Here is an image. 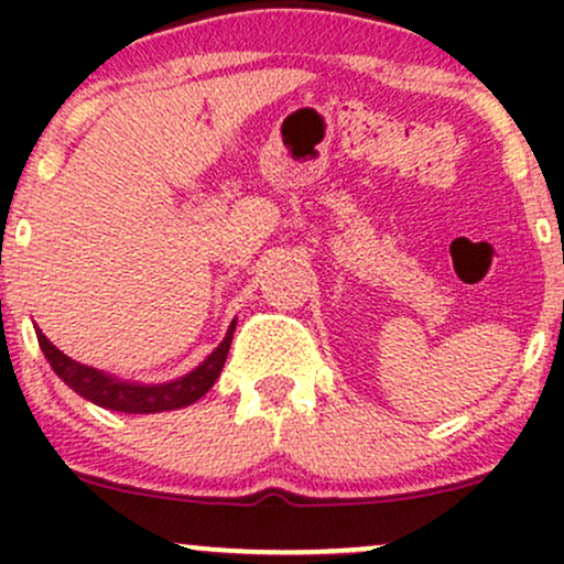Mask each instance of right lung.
Returning a JSON list of instances; mask_svg holds the SVG:
<instances>
[{"label":"right lung","instance_id":"obj_1","mask_svg":"<svg viewBox=\"0 0 564 564\" xmlns=\"http://www.w3.org/2000/svg\"><path fill=\"white\" fill-rule=\"evenodd\" d=\"M232 332H236V323L230 326L228 336L223 339L215 352L200 364L196 371H191L187 377L170 381V384H127V381L111 379L106 373L95 371V368L76 364L68 355H63L53 341L47 339L36 328L39 347H42L44 358L50 360L53 371L61 377L74 392H79L89 403L108 408V411H124V413H159V411H174V408H185L196 403L200 394H206L215 384L219 371H223L225 358H228V349L232 341Z\"/></svg>","mask_w":564,"mask_h":564}]
</instances>
